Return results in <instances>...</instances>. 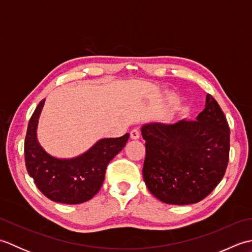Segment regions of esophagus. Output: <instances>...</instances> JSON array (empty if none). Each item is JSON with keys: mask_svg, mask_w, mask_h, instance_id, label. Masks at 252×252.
Listing matches in <instances>:
<instances>
[{"mask_svg": "<svg viewBox=\"0 0 252 252\" xmlns=\"http://www.w3.org/2000/svg\"><path fill=\"white\" fill-rule=\"evenodd\" d=\"M140 135H141V133H140V130H138V129H133L131 131V138H132V140H138V138H140Z\"/></svg>", "mask_w": 252, "mask_h": 252, "instance_id": "esophagus-1", "label": "esophagus"}]
</instances>
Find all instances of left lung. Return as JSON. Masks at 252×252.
Masks as SVG:
<instances>
[{
    "label": "left lung",
    "mask_w": 252,
    "mask_h": 252,
    "mask_svg": "<svg viewBox=\"0 0 252 252\" xmlns=\"http://www.w3.org/2000/svg\"><path fill=\"white\" fill-rule=\"evenodd\" d=\"M143 176L152 194L169 205L202 200L223 179L228 163L229 127L210 94L196 120L148 122Z\"/></svg>",
    "instance_id": "obj_1"
}]
</instances>
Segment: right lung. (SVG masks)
<instances>
[{"label": "right lung", "instance_id": "add662e5", "mask_svg": "<svg viewBox=\"0 0 252 252\" xmlns=\"http://www.w3.org/2000/svg\"><path fill=\"white\" fill-rule=\"evenodd\" d=\"M44 103L45 99H42L37 105L27 129V171L37 189L49 199L66 205L88 201L100 189L107 165L126 146L130 134L100 138L87 152L76 157H55L47 153L37 140V125Z\"/></svg>", "mask_w": 252, "mask_h": 252}]
</instances>
